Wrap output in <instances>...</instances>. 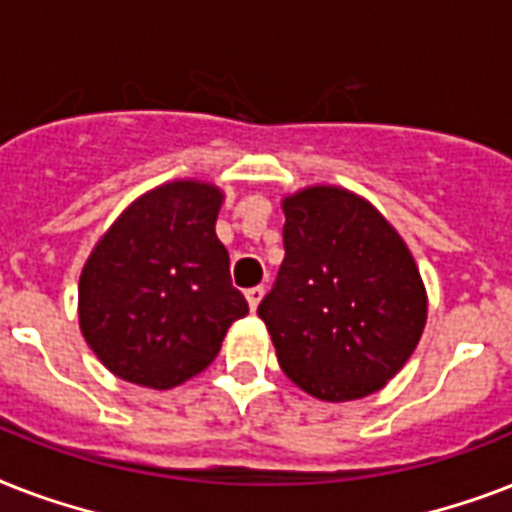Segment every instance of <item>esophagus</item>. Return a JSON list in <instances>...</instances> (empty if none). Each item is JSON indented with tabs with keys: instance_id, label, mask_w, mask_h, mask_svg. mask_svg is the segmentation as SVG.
<instances>
[{
	"instance_id": "34e87169",
	"label": "esophagus",
	"mask_w": 512,
	"mask_h": 512,
	"mask_svg": "<svg viewBox=\"0 0 512 512\" xmlns=\"http://www.w3.org/2000/svg\"><path fill=\"white\" fill-rule=\"evenodd\" d=\"M263 292H265L263 287L247 289V303H249V308H252V311H255L257 305H260V300H263Z\"/></svg>"
}]
</instances>
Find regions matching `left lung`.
<instances>
[{
    "label": "left lung",
    "instance_id": "left-lung-1",
    "mask_svg": "<svg viewBox=\"0 0 512 512\" xmlns=\"http://www.w3.org/2000/svg\"><path fill=\"white\" fill-rule=\"evenodd\" d=\"M284 263L257 305L281 369L321 401L380 390L420 342L428 303L409 249L342 188L284 201Z\"/></svg>",
    "mask_w": 512,
    "mask_h": 512
}]
</instances>
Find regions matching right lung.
I'll list each match as a JSON object with an SVG mask.
<instances>
[{
    "instance_id": "1",
    "label": "right lung",
    "mask_w": 512,
    "mask_h": 512,
    "mask_svg": "<svg viewBox=\"0 0 512 512\" xmlns=\"http://www.w3.org/2000/svg\"><path fill=\"white\" fill-rule=\"evenodd\" d=\"M223 193L177 180L140 196L100 239L79 281V324L127 382L167 390L207 369L249 305L215 236Z\"/></svg>"
}]
</instances>
